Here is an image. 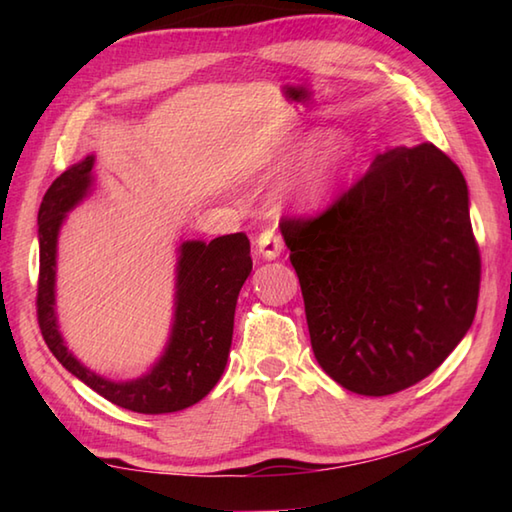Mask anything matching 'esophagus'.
<instances>
[{
    "instance_id": "1",
    "label": "esophagus",
    "mask_w": 512,
    "mask_h": 512,
    "mask_svg": "<svg viewBox=\"0 0 512 512\" xmlns=\"http://www.w3.org/2000/svg\"><path fill=\"white\" fill-rule=\"evenodd\" d=\"M281 248H284V239H281L275 226H268L262 233H259V237H257L259 255L266 259H275L281 255Z\"/></svg>"
}]
</instances>
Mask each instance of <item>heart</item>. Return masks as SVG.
Returning a JSON list of instances; mask_svg holds the SVG:
<instances>
[{"label": "heart", "mask_w": 512, "mask_h": 512, "mask_svg": "<svg viewBox=\"0 0 512 512\" xmlns=\"http://www.w3.org/2000/svg\"><path fill=\"white\" fill-rule=\"evenodd\" d=\"M350 147L343 138H334L332 143L323 149V154L317 158V162L310 167V171L301 180V195H306L310 200H317L330 189L336 173L345 165Z\"/></svg>", "instance_id": "b5f03b06"}]
</instances>
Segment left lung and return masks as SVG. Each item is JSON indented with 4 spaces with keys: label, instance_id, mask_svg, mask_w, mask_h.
Segmentation results:
<instances>
[{
    "label": "left lung",
    "instance_id": "1",
    "mask_svg": "<svg viewBox=\"0 0 512 512\" xmlns=\"http://www.w3.org/2000/svg\"><path fill=\"white\" fill-rule=\"evenodd\" d=\"M310 343L363 396L420 383L469 332L482 259L460 167L431 143L389 149L317 215L281 220Z\"/></svg>",
    "mask_w": 512,
    "mask_h": 512
}]
</instances>
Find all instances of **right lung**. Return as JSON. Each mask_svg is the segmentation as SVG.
<instances>
[{"label": "right lung", "mask_w": 512, "mask_h": 512, "mask_svg": "<svg viewBox=\"0 0 512 512\" xmlns=\"http://www.w3.org/2000/svg\"><path fill=\"white\" fill-rule=\"evenodd\" d=\"M92 156L65 169L39 206L37 321L57 361L114 405L136 413H171L200 402L220 380L233 339L235 303L253 268L244 233L213 242H184L178 262V303L171 343L151 374L112 383L83 367L63 345L54 317V257L65 213L90 187Z\"/></svg>", "instance_id": "obj_1"}]
</instances>
